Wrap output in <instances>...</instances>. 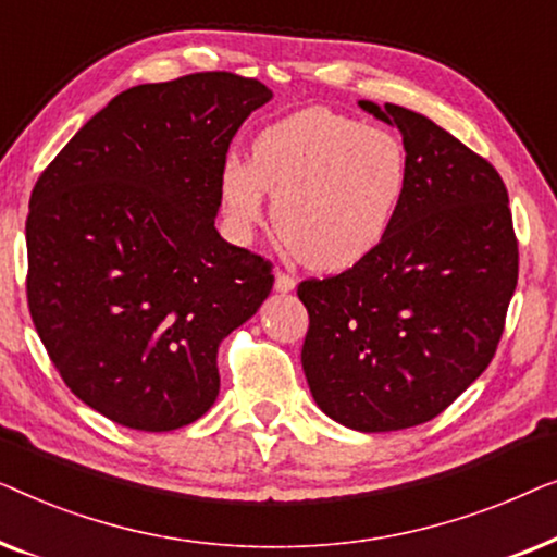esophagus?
<instances>
[{"label":"esophagus","instance_id":"obj_1","mask_svg":"<svg viewBox=\"0 0 557 557\" xmlns=\"http://www.w3.org/2000/svg\"><path fill=\"white\" fill-rule=\"evenodd\" d=\"M276 292L278 294H288V292H294V286H296V278L292 276V273H286V271H276Z\"/></svg>","mask_w":557,"mask_h":557}]
</instances>
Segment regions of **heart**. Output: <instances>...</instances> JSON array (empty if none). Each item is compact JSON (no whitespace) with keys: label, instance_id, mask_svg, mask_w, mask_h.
Segmentation results:
<instances>
[{"label":"heart","instance_id":"1","mask_svg":"<svg viewBox=\"0 0 557 557\" xmlns=\"http://www.w3.org/2000/svg\"><path fill=\"white\" fill-rule=\"evenodd\" d=\"M406 189V151L398 136L307 109L265 126L250 164L231 157L220 172L225 215L238 233L261 223L265 193L273 225L304 265L342 271L385 238Z\"/></svg>","mask_w":557,"mask_h":557}]
</instances>
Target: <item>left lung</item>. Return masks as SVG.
Returning a JSON list of instances; mask_svg holds the SVG:
<instances>
[{
  "label": "left lung",
  "instance_id": "obj_1",
  "mask_svg": "<svg viewBox=\"0 0 557 557\" xmlns=\"http://www.w3.org/2000/svg\"><path fill=\"white\" fill-rule=\"evenodd\" d=\"M398 126L406 189L380 246L352 269L301 281V364L317 406L347 429L425 423L492 362L520 250L499 172L403 106L360 101Z\"/></svg>",
  "mask_w": 557,
  "mask_h": 557
}]
</instances>
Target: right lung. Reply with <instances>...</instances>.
Listing matches in <instances>:
<instances>
[{
	"label": "right lung",
	"mask_w": 557,
	"mask_h": 557,
	"mask_svg": "<svg viewBox=\"0 0 557 557\" xmlns=\"http://www.w3.org/2000/svg\"><path fill=\"white\" fill-rule=\"evenodd\" d=\"M271 96L225 71L134 86L35 182L29 317L65 385L126 429L208 413L220 342L271 294L273 263L215 231L227 147Z\"/></svg>",
	"instance_id": "add662e5"
}]
</instances>
